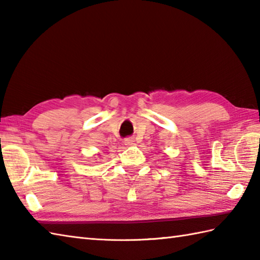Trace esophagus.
Listing matches in <instances>:
<instances>
[{
	"label": "esophagus",
	"mask_w": 260,
	"mask_h": 260,
	"mask_svg": "<svg viewBox=\"0 0 260 260\" xmlns=\"http://www.w3.org/2000/svg\"><path fill=\"white\" fill-rule=\"evenodd\" d=\"M124 144L125 145H133L134 144V140L132 137H127V139L124 140Z\"/></svg>",
	"instance_id": "34e87169"
}]
</instances>
